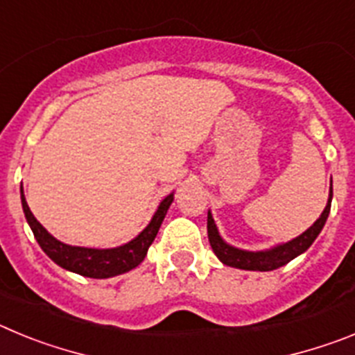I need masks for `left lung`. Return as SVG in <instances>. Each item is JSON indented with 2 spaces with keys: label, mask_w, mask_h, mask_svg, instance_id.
I'll return each mask as SVG.
<instances>
[{
  "label": "left lung",
  "mask_w": 355,
  "mask_h": 355,
  "mask_svg": "<svg viewBox=\"0 0 355 355\" xmlns=\"http://www.w3.org/2000/svg\"><path fill=\"white\" fill-rule=\"evenodd\" d=\"M331 200H332V184H331V193H329L327 206H325L324 213L320 215L318 220L307 229L306 233L297 236L295 240L277 245L270 250H261V252H249V250L234 249V247L227 245L220 238L216 225L213 222L211 213H208V238L209 245H211L213 252L216 254V258L220 259L224 265L233 266V268H241V270H259V272H268L275 270L279 266L286 265L291 259L297 258L299 254L306 252L311 247L313 241L320 234L322 227L325 225L329 211H331Z\"/></svg>",
  "instance_id": "left-lung-1"
}]
</instances>
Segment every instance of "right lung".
I'll use <instances>...</instances> for the list:
<instances>
[{"mask_svg": "<svg viewBox=\"0 0 355 355\" xmlns=\"http://www.w3.org/2000/svg\"><path fill=\"white\" fill-rule=\"evenodd\" d=\"M172 200H174L172 193L165 197L162 200V205H159L158 211L153 216L150 224L126 245H121L117 249H85V247L65 245L56 238H53L40 225V222L33 216V213L30 211L26 199H24L23 187H21V202H23L24 215H26L28 224L33 231V236L39 241L40 249L48 254L56 265H60L65 270L92 279L114 277V275L124 274V272H130L135 266H139L146 258L150 243L155 241L159 225H162L163 218L167 215V209L172 205Z\"/></svg>", "mask_w": 355, "mask_h": 355, "instance_id": "obj_1", "label": "right lung"}]
</instances>
